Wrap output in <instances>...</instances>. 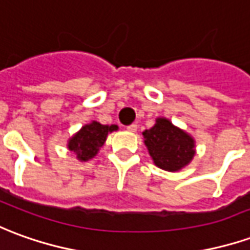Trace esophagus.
I'll list each match as a JSON object with an SVG mask.
<instances>
[{"label":"esophagus","mask_w":250,"mask_h":250,"mask_svg":"<svg viewBox=\"0 0 250 250\" xmlns=\"http://www.w3.org/2000/svg\"><path fill=\"white\" fill-rule=\"evenodd\" d=\"M127 130L131 131V132H135V131L138 130V125H135V123H132V125H127Z\"/></svg>","instance_id":"esophagus-1"}]
</instances>
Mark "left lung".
Segmentation results:
<instances>
[{"instance_id": "8db88e82", "label": "left lung", "mask_w": 250, "mask_h": 250, "mask_svg": "<svg viewBox=\"0 0 250 250\" xmlns=\"http://www.w3.org/2000/svg\"><path fill=\"white\" fill-rule=\"evenodd\" d=\"M143 137L154 164L164 170L176 172L188 165L195 155L193 139L167 119H157Z\"/></svg>"}]
</instances>
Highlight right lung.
<instances>
[{"label":"right lung","instance_id":"obj_1","mask_svg":"<svg viewBox=\"0 0 250 250\" xmlns=\"http://www.w3.org/2000/svg\"><path fill=\"white\" fill-rule=\"evenodd\" d=\"M118 130V125H103L97 122L83 125L74 137L69 141V149L74 151L77 158L81 161H88L95 157L101 146L107 139L108 132Z\"/></svg>","mask_w":250,"mask_h":250}]
</instances>
